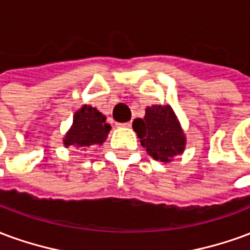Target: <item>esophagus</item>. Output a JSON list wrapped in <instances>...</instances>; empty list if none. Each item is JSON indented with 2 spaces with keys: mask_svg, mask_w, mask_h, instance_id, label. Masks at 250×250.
<instances>
[{
  "mask_svg": "<svg viewBox=\"0 0 250 250\" xmlns=\"http://www.w3.org/2000/svg\"><path fill=\"white\" fill-rule=\"evenodd\" d=\"M119 127H125V128H130L131 127V122H125V123H118Z\"/></svg>",
  "mask_w": 250,
  "mask_h": 250,
  "instance_id": "obj_1",
  "label": "esophagus"
}]
</instances>
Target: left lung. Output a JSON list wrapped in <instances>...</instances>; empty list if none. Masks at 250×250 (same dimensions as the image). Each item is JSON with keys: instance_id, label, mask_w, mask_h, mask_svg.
Returning a JSON list of instances; mask_svg holds the SVG:
<instances>
[{"instance_id": "obj_1", "label": "left lung", "mask_w": 250, "mask_h": 250, "mask_svg": "<svg viewBox=\"0 0 250 250\" xmlns=\"http://www.w3.org/2000/svg\"><path fill=\"white\" fill-rule=\"evenodd\" d=\"M132 128L147 154L159 162H171L186 148L184 128L168 104L147 107L145 118H136L132 122Z\"/></svg>"}]
</instances>
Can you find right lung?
Instances as JSON below:
<instances>
[{
    "mask_svg": "<svg viewBox=\"0 0 250 250\" xmlns=\"http://www.w3.org/2000/svg\"><path fill=\"white\" fill-rule=\"evenodd\" d=\"M104 116L98 108L84 104L73 114V122L69 130L62 138L65 147L89 148L102 146L111 130V125L105 123Z\"/></svg>",
    "mask_w": 250,
    "mask_h": 250,
    "instance_id": "right-lung-1",
    "label": "right lung"
}]
</instances>
